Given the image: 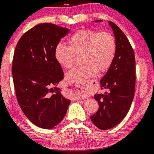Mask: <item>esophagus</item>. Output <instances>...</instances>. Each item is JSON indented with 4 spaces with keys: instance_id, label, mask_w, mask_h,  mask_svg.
I'll use <instances>...</instances> for the list:
<instances>
[{
    "instance_id": "1",
    "label": "esophagus",
    "mask_w": 154,
    "mask_h": 154,
    "mask_svg": "<svg viewBox=\"0 0 154 154\" xmlns=\"http://www.w3.org/2000/svg\"><path fill=\"white\" fill-rule=\"evenodd\" d=\"M82 90L86 93H88V92L91 91V86L89 85L88 82H87V83H86L85 84L82 85Z\"/></svg>"
}]
</instances>
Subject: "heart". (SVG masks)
<instances>
[{
  "mask_svg": "<svg viewBox=\"0 0 154 154\" xmlns=\"http://www.w3.org/2000/svg\"><path fill=\"white\" fill-rule=\"evenodd\" d=\"M68 47L61 43L54 49V58L61 67L70 69L74 66L75 57H80L83 64L66 75L70 82H83L97 72L107 70L114 60L116 41L113 34L107 32L81 29L68 40Z\"/></svg>",
  "mask_w": 154,
  "mask_h": 154,
  "instance_id": "obj_1",
  "label": "heart"
}]
</instances>
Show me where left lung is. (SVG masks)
Returning <instances> with one entry per match:
<instances>
[{
  "label": "left lung",
  "mask_w": 154,
  "mask_h": 154,
  "mask_svg": "<svg viewBox=\"0 0 154 154\" xmlns=\"http://www.w3.org/2000/svg\"><path fill=\"white\" fill-rule=\"evenodd\" d=\"M109 24L116 38V55L107 72L100 80L101 88L107 91L94 95L99 109L91 117L93 123L101 130L116 127L125 118L134 100L136 86L134 50L120 27L111 21Z\"/></svg>",
  "instance_id": "1"
}]
</instances>
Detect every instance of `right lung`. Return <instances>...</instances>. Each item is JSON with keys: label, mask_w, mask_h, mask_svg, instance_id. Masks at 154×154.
<instances>
[{"label": "right lung", "mask_w": 154, "mask_h": 154, "mask_svg": "<svg viewBox=\"0 0 154 154\" xmlns=\"http://www.w3.org/2000/svg\"><path fill=\"white\" fill-rule=\"evenodd\" d=\"M69 29L41 23L27 31L18 41L14 54L12 76L18 104L32 122L52 128L63 120L70 100L61 93V66L54 49Z\"/></svg>", "instance_id": "1"}]
</instances>
